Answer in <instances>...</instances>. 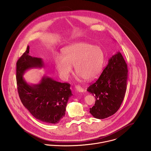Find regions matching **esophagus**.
I'll list each match as a JSON object with an SVG mask.
<instances>
[{
  "instance_id": "1",
  "label": "esophagus",
  "mask_w": 151,
  "mask_h": 151,
  "mask_svg": "<svg viewBox=\"0 0 151 151\" xmlns=\"http://www.w3.org/2000/svg\"><path fill=\"white\" fill-rule=\"evenodd\" d=\"M76 90L77 92H84V90L83 89V88L80 86H76Z\"/></svg>"
}]
</instances>
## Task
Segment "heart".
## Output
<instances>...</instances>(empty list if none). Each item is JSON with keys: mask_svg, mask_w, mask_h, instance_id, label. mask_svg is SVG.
Wrapping results in <instances>:
<instances>
[{"mask_svg": "<svg viewBox=\"0 0 151 151\" xmlns=\"http://www.w3.org/2000/svg\"><path fill=\"white\" fill-rule=\"evenodd\" d=\"M63 56L55 58L56 68L63 78L67 79L72 73L74 65L78 79L91 80L101 73L105 56L102 49L98 46L86 42H77L65 47Z\"/></svg>", "mask_w": 151, "mask_h": 151, "instance_id": "b5f03b06", "label": "heart"}]
</instances>
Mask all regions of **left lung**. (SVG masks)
<instances>
[{
  "instance_id": "left-lung-1",
  "label": "left lung",
  "mask_w": 151,
  "mask_h": 151,
  "mask_svg": "<svg viewBox=\"0 0 151 151\" xmlns=\"http://www.w3.org/2000/svg\"><path fill=\"white\" fill-rule=\"evenodd\" d=\"M127 78V65L119 51L109 59L99 78L87 88L96 99L89 110L93 117L105 119L119 110L126 92Z\"/></svg>"
}]
</instances>
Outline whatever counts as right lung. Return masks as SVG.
<instances>
[{
	"label": "right lung",
	"instance_id": "add662e5",
	"mask_svg": "<svg viewBox=\"0 0 151 151\" xmlns=\"http://www.w3.org/2000/svg\"><path fill=\"white\" fill-rule=\"evenodd\" d=\"M29 47L17 62V90L22 105L37 119L56 124L65 117L68 99L73 94L70 85L62 83L44 75L38 84H28L23 77L32 68L45 67L42 59L29 55Z\"/></svg>",
	"mask_w": 151,
	"mask_h": 151
}]
</instances>
